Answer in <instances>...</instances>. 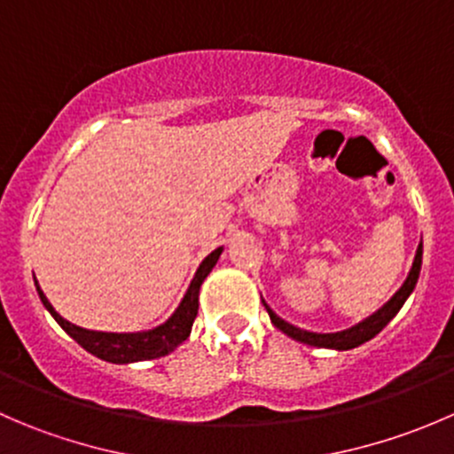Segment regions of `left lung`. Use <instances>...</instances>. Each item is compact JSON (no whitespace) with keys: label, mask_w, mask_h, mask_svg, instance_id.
<instances>
[{"label":"left lung","mask_w":454,"mask_h":454,"mask_svg":"<svg viewBox=\"0 0 454 454\" xmlns=\"http://www.w3.org/2000/svg\"><path fill=\"white\" fill-rule=\"evenodd\" d=\"M419 268H422V244H419L418 253H415V261H413V268H411L409 277H406L404 286L400 287V290L393 294V299L388 301L384 308H380L378 312L373 316H369L367 320H363V323H358L356 327L351 329H345V332H338V333H312V332H305V329H299L294 327V325L286 323L283 318H278L277 314L272 312V309L265 305V309H268L270 314V320H272L274 325H277L281 332H286L287 336L294 338V340L299 342H305V345H312V347H327V349H354V347L363 345V342L371 340V338L375 336V333L382 332L384 327H387L388 320L393 318L397 312H400V308L404 305V301L409 299V294L413 292L415 283H418V277H419Z\"/></svg>","instance_id":"1"}]
</instances>
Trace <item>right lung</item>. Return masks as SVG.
Here are the masks:
<instances>
[{"label":"right lung","instance_id":"add662e5","mask_svg":"<svg viewBox=\"0 0 454 454\" xmlns=\"http://www.w3.org/2000/svg\"><path fill=\"white\" fill-rule=\"evenodd\" d=\"M222 248H217L215 253H210L201 261L200 270L195 272V278L191 281L189 292L182 299L180 308L176 309V314L167 320L160 327L151 329V332L142 333H105V332H90V329L76 327L70 320H66L63 316L54 312V308L50 305V301L45 299V294L41 292V287L36 286V292L41 296V303L50 309V314L54 316L59 325L83 347L85 351L94 354L96 358L107 360V363H138V360H153L160 356L168 354L176 347H180L182 342L189 338L191 327H193V320L198 316V296H200V286L206 277H208L210 270L217 263Z\"/></svg>","mask_w":454,"mask_h":454}]
</instances>
